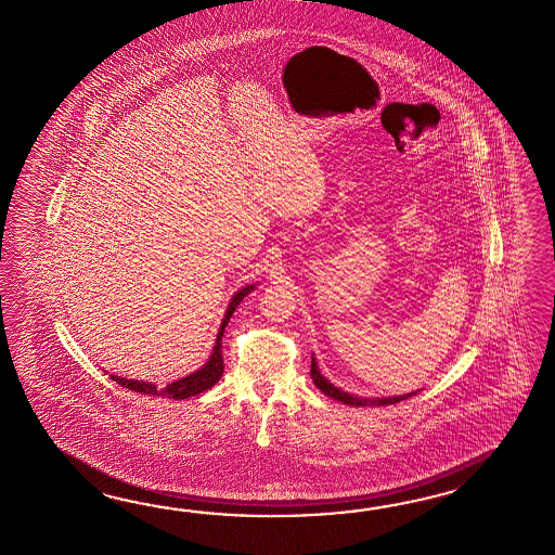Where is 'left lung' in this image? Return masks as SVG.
Segmentation results:
<instances>
[{
    "label": "left lung",
    "instance_id": "obj_1",
    "mask_svg": "<svg viewBox=\"0 0 555 555\" xmlns=\"http://www.w3.org/2000/svg\"><path fill=\"white\" fill-rule=\"evenodd\" d=\"M310 374H312V380L326 397L334 398V400H340L344 404H352V406H372V404H376V406H386V404H397L400 400H404V398H411L412 395H416V392H409V395H402V397H388V398H358L352 397V395H348V392H344L340 388H336L334 384L326 380L324 376H322V372L318 370V364H315V358L312 356V370H310Z\"/></svg>",
    "mask_w": 555,
    "mask_h": 555
}]
</instances>
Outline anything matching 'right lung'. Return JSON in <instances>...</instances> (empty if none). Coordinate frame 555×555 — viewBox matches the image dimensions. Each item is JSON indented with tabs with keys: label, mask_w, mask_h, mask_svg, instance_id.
I'll use <instances>...</instances> for the list:
<instances>
[{
	"label": "right lung",
	"mask_w": 555,
	"mask_h": 555,
	"mask_svg": "<svg viewBox=\"0 0 555 555\" xmlns=\"http://www.w3.org/2000/svg\"><path fill=\"white\" fill-rule=\"evenodd\" d=\"M254 289H256V284L247 285V287L240 289V292L231 298V301H229L228 312L223 315V322H221L217 340H215L214 354L209 356V360L205 362L203 369L193 372V374H189V376L181 378V380L167 384L165 388H160L157 384L143 383V380H128V378H120V376H114V374H111V378H113L114 383L128 388V390H134V392H141V395H151V397L175 398V400L195 397V395H199V392L209 390V388L215 386V383L221 378V374H223L221 340H223V332H225V326L229 324V318L233 315L235 308L242 304V299L245 298L249 292H254Z\"/></svg>",
	"instance_id": "right-lung-1"
}]
</instances>
